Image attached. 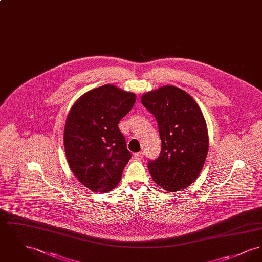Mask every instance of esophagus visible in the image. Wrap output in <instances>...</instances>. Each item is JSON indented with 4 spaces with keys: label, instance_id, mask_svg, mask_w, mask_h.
I'll return each mask as SVG.
<instances>
[{
    "label": "esophagus",
    "instance_id": "1",
    "mask_svg": "<svg viewBox=\"0 0 262 262\" xmlns=\"http://www.w3.org/2000/svg\"><path fill=\"white\" fill-rule=\"evenodd\" d=\"M143 152H138V153H136L135 155H134V157L137 159V160H141L142 158H143Z\"/></svg>",
    "mask_w": 262,
    "mask_h": 262
}]
</instances>
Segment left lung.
<instances>
[{
	"mask_svg": "<svg viewBox=\"0 0 262 262\" xmlns=\"http://www.w3.org/2000/svg\"><path fill=\"white\" fill-rule=\"evenodd\" d=\"M142 105L154 115L162 149L148 162L153 181L173 192L199 177L208 152V132L200 106L181 88L166 85L142 95Z\"/></svg>",
	"mask_w": 262,
	"mask_h": 262,
	"instance_id": "8db88e82",
	"label": "left lung"
}]
</instances>
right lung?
<instances>
[{"label":"right lung","mask_w":262,"mask_h":262,"mask_svg":"<svg viewBox=\"0 0 262 262\" xmlns=\"http://www.w3.org/2000/svg\"><path fill=\"white\" fill-rule=\"evenodd\" d=\"M133 92L105 84L84 93L68 115L63 144L77 180L95 192L118 186L132 153L119 122L136 103Z\"/></svg>","instance_id":"add662e5"}]
</instances>
